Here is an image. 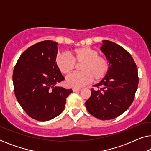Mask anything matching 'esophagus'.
Here are the masks:
<instances>
[{
    "label": "esophagus",
    "mask_w": 151,
    "mask_h": 151,
    "mask_svg": "<svg viewBox=\"0 0 151 151\" xmlns=\"http://www.w3.org/2000/svg\"><path fill=\"white\" fill-rule=\"evenodd\" d=\"M80 89H81L80 88H73V92L79 91H80Z\"/></svg>",
    "instance_id": "obj_1"
}]
</instances>
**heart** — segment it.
<instances>
[{
	"mask_svg": "<svg viewBox=\"0 0 151 151\" xmlns=\"http://www.w3.org/2000/svg\"><path fill=\"white\" fill-rule=\"evenodd\" d=\"M71 58L65 53L58 55L55 63L62 73L69 74L76 68V64H81L80 73H72L66 79L69 86L80 88L91 82L100 81L106 76L109 71V63L106 58L98 55V51L88 47H82L73 49L71 52Z\"/></svg>",
	"mask_w": 151,
	"mask_h": 151,
	"instance_id": "obj_1",
	"label": "heart"
}]
</instances>
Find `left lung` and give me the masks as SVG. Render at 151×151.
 I'll return each mask as SVG.
<instances>
[{
    "mask_svg": "<svg viewBox=\"0 0 151 151\" xmlns=\"http://www.w3.org/2000/svg\"><path fill=\"white\" fill-rule=\"evenodd\" d=\"M100 50L109 62L106 76L91 89L85 102L90 114L102 120L111 119L125 112L133 102L139 78L137 68L128 51L112 41H102Z\"/></svg>",
    "mask_w": 151,
    "mask_h": 151,
    "instance_id": "1",
    "label": "left lung"
}]
</instances>
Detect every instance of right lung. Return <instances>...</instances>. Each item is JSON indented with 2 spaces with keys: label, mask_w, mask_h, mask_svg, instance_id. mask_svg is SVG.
Segmentation results:
<instances>
[{
  "label": "right lung",
  "mask_w": 151,
  "mask_h": 151,
  "mask_svg": "<svg viewBox=\"0 0 151 151\" xmlns=\"http://www.w3.org/2000/svg\"><path fill=\"white\" fill-rule=\"evenodd\" d=\"M57 45L45 40L32 45L22 53L14 69L16 99L29 116L38 121L50 120L60 114L66 98L73 92L56 86L65 80L55 63Z\"/></svg>",
  "instance_id": "add662e5"
}]
</instances>
